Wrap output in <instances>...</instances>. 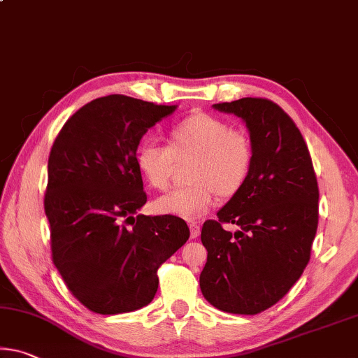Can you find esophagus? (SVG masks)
Wrapping results in <instances>:
<instances>
[{
    "instance_id": "esophagus-1",
    "label": "esophagus",
    "mask_w": 358,
    "mask_h": 358,
    "mask_svg": "<svg viewBox=\"0 0 358 358\" xmlns=\"http://www.w3.org/2000/svg\"><path fill=\"white\" fill-rule=\"evenodd\" d=\"M189 232H191V239H196V237L201 234V224L197 223V221H191V223H189Z\"/></svg>"
}]
</instances>
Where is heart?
Here are the masks:
<instances>
[{"label":"heart","instance_id":"heart-1","mask_svg":"<svg viewBox=\"0 0 358 358\" xmlns=\"http://www.w3.org/2000/svg\"><path fill=\"white\" fill-rule=\"evenodd\" d=\"M169 146L151 141L140 145L135 164L150 188L166 191L172 185L177 162L192 161L188 180L156 202L162 213L181 218H199L207 213L218 196L232 199L250 178L255 164V145L250 135L232 129L223 117L203 111L189 113L169 129Z\"/></svg>","mask_w":358,"mask_h":358}]
</instances>
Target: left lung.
I'll use <instances>...</instances> for the list:
<instances>
[{"mask_svg": "<svg viewBox=\"0 0 358 358\" xmlns=\"http://www.w3.org/2000/svg\"><path fill=\"white\" fill-rule=\"evenodd\" d=\"M245 121L255 145L250 178L202 226L203 298L229 314H259L279 303L310 259L319 224V185L293 119L268 99L213 105ZM224 224L240 228L236 233Z\"/></svg>", "mask_w": 358, "mask_h": 358, "instance_id": "8db88e82", "label": "left lung"}]
</instances>
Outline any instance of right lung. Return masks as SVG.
<instances>
[{
	"label": "right lung",
	"mask_w": 358,
	"mask_h": 358,
	"mask_svg": "<svg viewBox=\"0 0 358 358\" xmlns=\"http://www.w3.org/2000/svg\"><path fill=\"white\" fill-rule=\"evenodd\" d=\"M175 110L106 95L79 108L50 148L44 212L52 261L73 296L95 314L150 304L157 269L189 239L183 218L137 213L146 202L138 143Z\"/></svg>",
	"instance_id": "add662e5"
}]
</instances>
